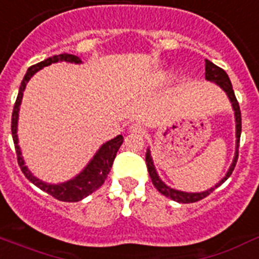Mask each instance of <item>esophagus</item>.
<instances>
[{
    "mask_svg": "<svg viewBox=\"0 0 259 259\" xmlns=\"http://www.w3.org/2000/svg\"><path fill=\"white\" fill-rule=\"evenodd\" d=\"M130 132H132V133L141 134V133H144V127H142L140 123H133V125L130 126Z\"/></svg>",
    "mask_w": 259,
    "mask_h": 259,
    "instance_id": "34e87169",
    "label": "esophagus"
}]
</instances>
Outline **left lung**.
Returning <instances> with one entry per match:
<instances>
[{
  "label": "left lung",
  "instance_id": "left-lung-1",
  "mask_svg": "<svg viewBox=\"0 0 259 259\" xmlns=\"http://www.w3.org/2000/svg\"><path fill=\"white\" fill-rule=\"evenodd\" d=\"M205 77L207 81H213L215 82L217 85H220L222 89L226 92V94L229 96L230 101H232L233 109H234V114H235V122H237V149H235V155H234V161H233L232 166H230V169H229L228 174L222 178V181H220L214 188L209 189V190L202 191V193H185V191H180V190H174V189H170L169 186H166L163 184L162 181L159 180L158 174L155 171L154 165H153V161H151L150 157V151L148 150L146 153V166H148V171L149 176L151 178V182L155 186V189L161 193V194L166 195V197H169L173 201H177L180 203H193L197 202V201H201L205 197L210 194V193H213L215 190V188H218L220 185H222L225 181L228 180L230 176H232L233 170L235 167V163H237V159H238V149H239V138H241V129H242V118H241V110H239V104L237 98H235L234 90H233V85L230 79H229V75L226 74V71L224 69H221L220 66L217 65H214L211 61L205 60Z\"/></svg>",
  "mask_w": 259,
  "mask_h": 259
}]
</instances>
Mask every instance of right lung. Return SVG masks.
I'll use <instances>...</instances> for the list:
<instances>
[{
    "label": "right lung",
    "mask_w": 259,
    "mask_h": 259,
    "mask_svg": "<svg viewBox=\"0 0 259 259\" xmlns=\"http://www.w3.org/2000/svg\"><path fill=\"white\" fill-rule=\"evenodd\" d=\"M58 61H68V62H74V64H79L81 62L79 57L64 53L58 54V56L49 57L48 60L41 61L38 64L33 65V66L27 69L26 74H25L24 79L21 82L20 92H18V96H17L16 104H14L13 108V114H12V136H13L14 148H16L17 161H18V165H20L22 173L25 174V177L30 181L31 184H34L37 188H39L41 190L45 191V193H48V194H50L56 199H58V201L77 202V201H81L82 198H85V197H88L93 191H96L97 189L102 186V184H104L106 177H108L109 171H110L111 166H113V162H114L117 151H118L119 146L122 145L123 137L117 136L115 138H113L109 142L102 145L100 150L97 151V154L93 157V159L89 162V165L86 166L85 170L82 173H79L77 177L68 181V182H65V184H45V182L39 181L38 178H35L27 170V167L24 163V159L21 157V150L20 146H18V138H17V121H18V110H20L21 100H22V96H24L25 86H26L27 81L33 77V74L37 73L44 66L52 65L54 62H58Z\"/></svg>",
    "instance_id": "add662e5"
}]
</instances>
